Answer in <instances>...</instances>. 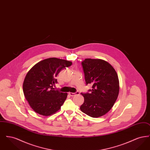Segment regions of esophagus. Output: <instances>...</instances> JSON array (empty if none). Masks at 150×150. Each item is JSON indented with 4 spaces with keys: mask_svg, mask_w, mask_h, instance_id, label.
Returning a JSON list of instances; mask_svg holds the SVG:
<instances>
[{
    "mask_svg": "<svg viewBox=\"0 0 150 150\" xmlns=\"http://www.w3.org/2000/svg\"><path fill=\"white\" fill-rule=\"evenodd\" d=\"M79 94V92H76V93H72V92H70L69 93V94L72 96V97H73V96H75V95H76V94Z\"/></svg>",
    "mask_w": 150,
    "mask_h": 150,
    "instance_id": "esophagus-1",
    "label": "esophagus"
}]
</instances>
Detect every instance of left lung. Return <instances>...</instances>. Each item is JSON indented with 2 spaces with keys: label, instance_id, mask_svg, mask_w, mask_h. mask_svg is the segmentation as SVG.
Wrapping results in <instances>:
<instances>
[{
  "label": "left lung",
  "instance_id": "1",
  "mask_svg": "<svg viewBox=\"0 0 150 150\" xmlns=\"http://www.w3.org/2000/svg\"><path fill=\"white\" fill-rule=\"evenodd\" d=\"M81 64L86 84H92L89 93H81L84 101L81 111L92 117H99L113 107L119 93V81L114 68L101 59L86 58Z\"/></svg>",
  "mask_w": 150,
  "mask_h": 150
}]
</instances>
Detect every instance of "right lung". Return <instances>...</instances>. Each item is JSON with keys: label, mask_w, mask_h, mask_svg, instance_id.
<instances>
[{"label": "right lung", "mask_w": 150, "mask_h": 150, "mask_svg": "<svg viewBox=\"0 0 150 150\" xmlns=\"http://www.w3.org/2000/svg\"><path fill=\"white\" fill-rule=\"evenodd\" d=\"M72 62L49 58L35 64L27 73L23 83V92L30 106L36 113L45 116L55 114L64 104L67 93L54 90L57 75Z\"/></svg>", "instance_id": "obj_1"}]
</instances>
